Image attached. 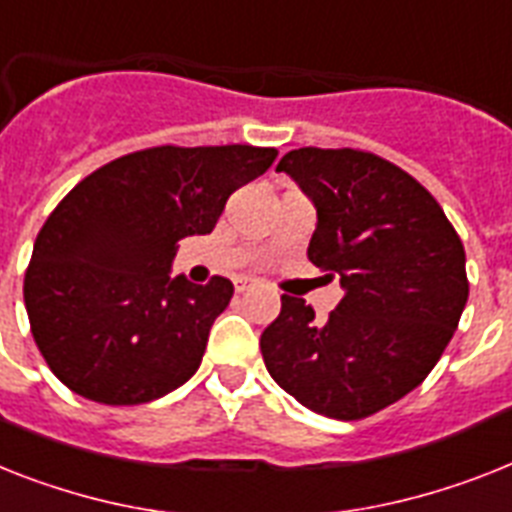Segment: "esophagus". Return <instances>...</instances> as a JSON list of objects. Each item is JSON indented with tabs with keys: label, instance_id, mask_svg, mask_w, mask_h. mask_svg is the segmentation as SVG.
Instances as JSON below:
<instances>
[{
	"label": "esophagus",
	"instance_id": "esophagus-1",
	"mask_svg": "<svg viewBox=\"0 0 512 512\" xmlns=\"http://www.w3.org/2000/svg\"><path fill=\"white\" fill-rule=\"evenodd\" d=\"M234 286H236V292L244 294V292H249V289H255V286H257V278H252V276H239V278H234Z\"/></svg>",
	"mask_w": 512,
	"mask_h": 512
}]
</instances>
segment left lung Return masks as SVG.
<instances>
[{
  "instance_id": "8db88e82",
  "label": "left lung",
  "mask_w": 512,
  "mask_h": 512,
  "mask_svg": "<svg viewBox=\"0 0 512 512\" xmlns=\"http://www.w3.org/2000/svg\"><path fill=\"white\" fill-rule=\"evenodd\" d=\"M276 170L315 202L307 257L344 297L321 323L284 294L260 336L265 368L307 410L360 421L413 392L450 344L468 302L463 242L431 191L373 152L302 147Z\"/></svg>"
}]
</instances>
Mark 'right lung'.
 <instances>
[{"label":"right lung","mask_w":512,"mask_h":512,"mask_svg":"<svg viewBox=\"0 0 512 512\" xmlns=\"http://www.w3.org/2000/svg\"><path fill=\"white\" fill-rule=\"evenodd\" d=\"M276 155L162 144L107 162L62 197L36 236L23 299L33 342L70 392L141 405L197 373L234 284L170 278L176 244L210 234L228 197Z\"/></svg>","instance_id":"1"}]
</instances>
